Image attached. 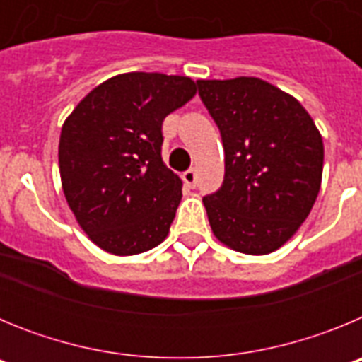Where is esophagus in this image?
I'll return each instance as SVG.
<instances>
[{"mask_svg": "<svg viewBox=\"0 0 362 362\" xmlns=\"http://www.w3.org/2000/svg\"><path fill=\"white\" fill-rule=\"evenodd\" d=\"M183 181L188 185V187H192V188L196 187V185H197L196 170H194V168H188L187 172H183Z\"/></svg>", "mask_w": 362, "mask_h": 362, "instance_id": "esophagus-1", "label": "esophagus"}]
</instances>
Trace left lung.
I'll list each match as a JSON object with an SVG mask.
<instances>
[{"mask_svg":"<svg viewBox=\"0 0 362 362\" xmlns=\"http://www.w3.org/2000/svg\"><path fill=\"white\" fill-rule=\"evenodd\" d=\"M197 90L225 148L223 185L203 197L214 235L243 254H270L317 199L321 134L296 98L263 79H199Z\"/></svg>","mask_w":362,"mask_h":362,"instance_id":"1","label":"left lung"}]
</instances>
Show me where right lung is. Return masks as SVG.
I'll use <instances>...</instances> for the list:
<instances>
[{
	"mask_svg": "<svg viewBox=\"0 0 362 362\" xmlns=\"http://www.w3.org/2000/svg\"><path fill=\"white\" fill-rule=\"evenodd\" d=\"M196 95L185 76L129 72L95 86L65 121L59 174L86 235L114 255L158 246L181 201L161 159L163 121Z\"/></svg>",
	"mask_w": 362,
	"mask_h": 362,
	"instance_id": "right-lung-1",
	"label": "right lung"
}]
</instances>
